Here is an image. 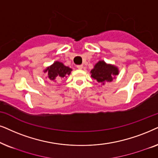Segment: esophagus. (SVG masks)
I'll list each match as a JSON object with an SVG mask.
<instances>
[{
  "instance_id": "1",
  "label": "esophagus",
  "mask_w": 158,
  "mask_h": 158,
  "mask_svg": "<svg viewBox=\"0 0 158 158\" xmlns=\"http://www.w3.org/2000/svg\"><path fill=\"white\" fill-rule=\"evenodd\" d=\"M77 68L79 69H82V68H83V65H78Z\"/></svg>"
}]
</instances>
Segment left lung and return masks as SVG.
Wrapping results in <instances>:
<instances>
[{
  "label": "left lung",
  "instance_id": "1",
  "mask_svg": "<svg viewBox=\"0 0 158 158\" xmlns=\"http://www.w3.org/2000/svg\"><path fill=\"white\" fill-rule=\"evenodd\" d=\"M91 77L99 83L104 85L106 81H112L113 78L118 74V67L111 64H107L103 60H100L92 69Z\"/></svg>",
  "mask_w": 158,
  "mask_h": 158
}]
</instances>
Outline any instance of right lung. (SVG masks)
I'll return each mask as SVG.
<instances>
[{
  "instance_id": "obj_1",
  "label": "right lung",
  "mask_w": 158,
  "mask_h": 158,
  "mask_svg": "<svg viewBox=\"0 0 158 158\" xmlns=\"http://www.w3.org/2000/svg\"><path fill=\"white\" fill-rule=\"evenodd\" d=\"M72 69L66 66L61 62L55 61L51 66H48L44 70V72L48 73V79L51 81H56L60 78L66 77L71 73Z\"/></svg>"
}]
</instances>
